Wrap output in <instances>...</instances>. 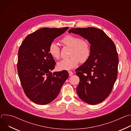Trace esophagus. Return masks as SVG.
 <instances>
[{
  "mask_svg": "<svg viewBox=\"0 0 131 131\" xmlns=\"http://www.w3.org/2000/svg\"><path fill=\"white\" fill-rule=\"evenodd\" d=\"M68 73H69V76H72V74H73V72L72 71H68Z\"/></svg>",
  "mask_w": 131,
  "mask_h": 131,
  "instance_id": "1",
  "label": "esophagus"
}]
</instances>
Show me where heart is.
<instances>
[{
  "label": "heart",
  "mask_w": 131,
  "mask_h": 131,
  "mask_svg": "<svg viewBox=\"0 0 131 131\" xmlns=\"http://www.w3.org/2000/svg\"><path fill=\"white\" fill-rule=\"evenodd\" d=\"M61 42L64 46L70 48V57L63 59L58 63L57 67L59 69H71L78 65L79 62L84 63L90 58L91 46L87 40L81 39L76 36L67 35L61 40ZM48 52L53 59L60 58V48L55 42H52L50 44Z\"/></svg>",
  "instance_id": "b5f03b06"
}]
</instances>
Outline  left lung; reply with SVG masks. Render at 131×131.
I'll use <instances>...</instances> for the list:
<instances>
[{
	"instance_id": "8db88e82",
	"label": "left lung",
	"mask_w": 131,
	"mask_h": 131,
	"mask_svg": "<svg viewBox=\"0 0 131 131\" xmlns=\"http://www.w3.org/2000/svg\"><path fill=\"white\" fill-rule=\"evenodd\" d=\"M69 32L79 35L91 45L90 58L76 70L80 79L78 95L90 105L102 103L110 94L117 78L119 59L115 45L95 27L71 28Z\"/></svg>"
}]
</instances>
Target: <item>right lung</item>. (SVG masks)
I'll use <instances>...</instances> for the list:
<instances>
[{"instance_id": "1", "label": "right lung", "mask_w": 131, "mask_h": 131, "mask_svg": "<svg viewBox=\"0 0 131 131\" xmlns=\"http://www.w3.org/2000/svg\"><path fill=\"white\" fill-rule=\"evenodd\" d=\"M68 28L39 29L26 36L18 49V77L26 95L36 104L53 101L68 77L66 70L51 72L56 63L48 52L50 44Z\"/></svg>"}]
</instances>
